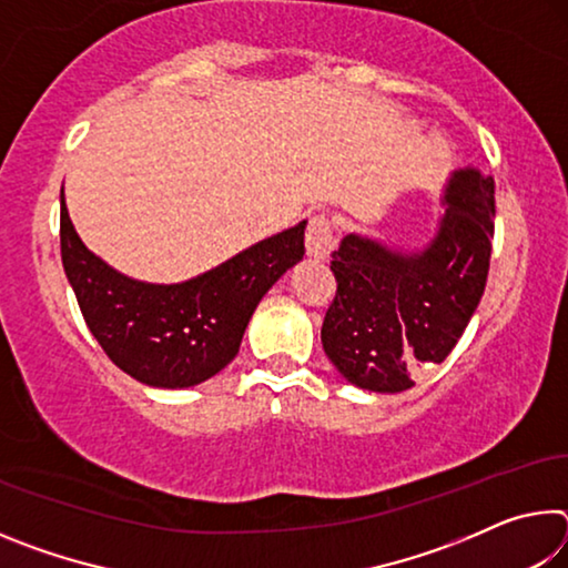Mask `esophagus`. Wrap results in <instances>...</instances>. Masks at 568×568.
Here are the masks:
<instances>
[{
  "label": "esophagus",
  "mask_w": 568,
  "mask_h": 568,
  "mask_svg": "<svg viewBox=\"0 0 568 568\" xmlns=\"http://www.w3.org/2000/svg\"><path fill=\"white\" fill-rule=\"evenodd\" d=\"M305 247L313 257H328L331 250L335 247V235H333V220L318 213L307 220L305 227Z\"/></svg>",
  "instance_id": "34e87169"
}]
</instances>
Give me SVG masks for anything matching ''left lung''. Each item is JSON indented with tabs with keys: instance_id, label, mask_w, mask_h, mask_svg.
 Listing matches in <instances>:
<instances>
[{
	"instance_id": "8db88e82",
	"label": "left lung",
	"mask_w": 568,
	"mask_h": 568,
	"mask_svg": "<svg viewBox=\"0 0 568 568\" xmlns=\"http://www.w3.org/2000/svg\"><path fill=\"white\" fill-rule=\"evenodd\" d=\"M438 235L403 255L358 235L331 253L338 283L325 311L323 351L355 386L398 393L413 373L444 363L484 295L494 240V178L454 175Z\"/></svg>"
}]
</instances>
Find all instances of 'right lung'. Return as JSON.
Returning a JSON list of instances; mask_svg holds the SVG:
<instances>
[{"label":"right lung","mask_w":568,"mask_h":568,"mask_svg":"<svg viewBox=\"0 0 568 568\" xmlns=\"http://www.w3.org/2000/svg\"><path fill=\"white\" fill-rule=\"evenodd\" d=\"M60 203L62 265L84 323L118 368L155 388H190L223 371L261 297L305 253L301 223L195 281L138 283L84 247L62 192Z\"/></svg>","instance_id":"obj_1"}]
</instances>
